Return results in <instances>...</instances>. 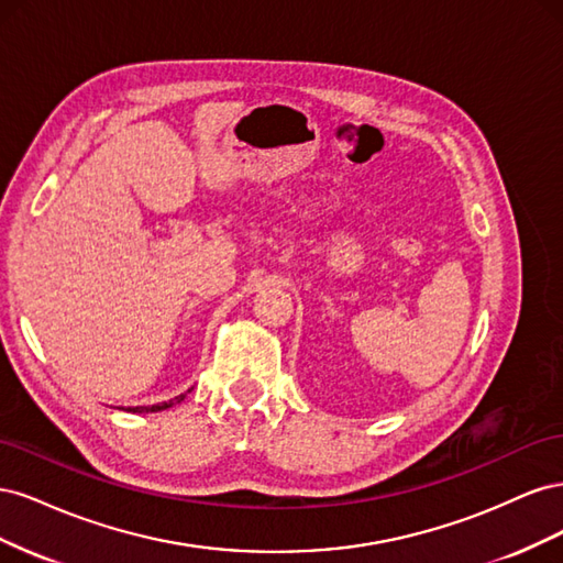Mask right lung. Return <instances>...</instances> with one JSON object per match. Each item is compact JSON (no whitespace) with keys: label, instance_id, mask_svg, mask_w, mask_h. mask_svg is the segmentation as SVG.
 Here are the masks:
<instances>
[{"label":"right lung","instance_id":"right-lung-1","mask_svg":"<svg viewBox=\"0 0 563 563\" xmlns=\"http://www.w3.org/2000/svg\"><path fill=\"white\" fill-rule=\"evenodd\" d=\"M190 391V389H187ZM185 399V395H178V397H174V399H168V401H162V404H155V406H135V408H129V411H133V413H155V411H164V408H172L174 404H180Z\"/></svg>","mask_w":563,"mask_h":563}]
</instances>
